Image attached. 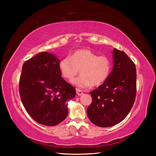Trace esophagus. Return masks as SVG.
I'll use <instances>...</instances> for the list:
<instances>
[{
  "label": "esophagus",
  "instance_id": "obj_1",
  "mask_svg": "<svg viewBox=\"0 0 156 156\" xmlns=\"http://www.w3.org/2000/svg\"><path fill=\"white\" fill-rule=\"evenodd\" d=\"M76 93H77L78 95L81 96V95H83V92L80 90H78V89H76Z\"/></svg>",
  "mask_w": 156,
  "mask_h": 156
}]
</instances>
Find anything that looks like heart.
<instances>
[{
  "instance_id": "obj_1",
  "label": "heart",
  "mask_w": 156,
  "mask_h": 156,
  "mask_svg": "<svg viewBox=\"0 0 156 156\" xmlns=\"http://www.w3.org/2000/svg\"><path fill=\"white\" fill-rule=\"evenodd\" d=\"M111 68L108 57L99 56L87 49L76 51L72 57H66L59 63L61 74L66 79L73 78L80 69V76L71 80L74 86L79 88L103 84L108 78Z\"/></svg>"
}]
</instances>
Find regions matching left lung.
Returning a JSON list of instances; mask_svg holds the SVG:
<instances>
[{"mask_svg": "<svg viewBox=\"0 0 156 156\" xmlns=\"http://www.w3.org/2000/svg\"><path fill=\"white\" fill-rule=\"evenodd\" d=\"M113 69L106 80L90 91L92 103L87 116L95 126H115L129 113L135 103L136 91L135 65L126 53L114 48Z\"/></svg>", "mask_w": 156, "mask_h": 156, "instance_id": "8db88e82", "label": "left lung"}]
</instances>
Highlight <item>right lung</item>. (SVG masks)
Returning a JSON list of instances; mask_svg holds the SVG:
<instances>
[{
    "label": "right lung",
    "mask_w": 156,
    "mask_h": 156,
    "mask_svg": "<svg viewBox=\"0 0 156 156\" xmlns=\"http://www.w3.org/2000/svg\"><path fill=\"white\" fill-rule=\"evenodd\" d=\"M60 61L53 53L41 52L22 66V103L33 119L47 126L63 121L69 113L67 101L76 95L75 88L61 77Z\"/></svg>",
    "instance_id": "add662e5"
}]
</instances>
